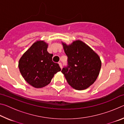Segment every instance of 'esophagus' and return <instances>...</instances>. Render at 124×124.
<instances>
[{
	"mask_svg": "<svg viewBox=\"0 0 124 124\" xmlns=\"http://www.w3.org/2000/svg\"><path fill=\"white\" fill-rule=\"evenodd\" d=\"M58 64H59V66H60V68H62V63L61 62H59L58 63Z\"/></svg>",
	"mask_w": 124,
	"mask_h": 124,
	"instance_id": "obj_1",
	"label": "esophagus"
}]
</instances>
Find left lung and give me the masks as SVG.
<instances>
[{
	"instance_id": "1",
	"label": "left lung",
	"mask_w": 124,
	"mask_h": 124,
	"mask_svg": "<svg viewBox=\"0 0 124 124\" xmlns=\"http://www.w3.org/2000/svg\"><path fill=\"white\" fill-rule=\"evenodd\" d=\"M68 57V65L63 68L68 84L78 90L90 87L97 79L101 68V61L98 54L82 41L75 40L70 45L62 42Z\"/></svg>"
}]
</instances>
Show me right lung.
<instances>
[{
    "label": "right lung",
    "mask_w": 124,
    "mask_h": 124,
    "mask_svg": "<svg viewBox=\"0 0 124 124\" xmlns=\"http://www.w3.org/2000/svg\"><path fill=\"white\" fill-rule=\"evenodd\" d=\"M47 46L45 41H37L24 52L18 62L22 76L35 88L47 85L54 74L61 70L59 64L52 61L53 54L47 52Z\"/></svg>",
    "instance_id": "1"
}]
</instances>
